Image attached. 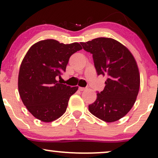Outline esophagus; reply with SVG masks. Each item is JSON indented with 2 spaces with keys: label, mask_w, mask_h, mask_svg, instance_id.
Wrapping results in <instances>:
<instances>
[{
  "label": "esophagus",
  "mask_w": 158,
  "mask_h": 158,
  "mask_svg": "<svg viewBox=\"0 0 158 158\" xmlns=\"http://www.w3.org/2000/svg\"><path fill=\"white\" fill-rule=\"evenodd\" d=\"M79 90H80V91H84V90H87V88H81V87H79Z\"/></svg>",
  "instance_id": "esophagus-1"
}]
</instances>
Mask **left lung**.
I'll return each mask as SVG.
<instances>
[{"label": "left lung", "mask_w": 158, "mask_h": 158, "mask_svg": "<svg viewBox=\"0 0 158 158\" xmlns=\"http://www.w3.org/2000/svg\"><path fill=\"white\" fill-rule=\"evenodd\" d=\"M80 44L93 55L98 75L106 77L104 90L88 106L93 115L107 123L119 120L135 104L139 89V69L131 52L110 38H97Z\"/></svg>", "instance_id": "1"}]
</instances>
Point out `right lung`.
<instances>
[{
	"mask_svg": "<svg viewBox=\"0 0 158 158\" xmlns=\"http://www.w3.org/2000/svg\"><path fill=\"white\" fill-rule=\"evenodd\" d=\"M82 49L79 43L64 44L54 39L40 41L29 49L19 74V92L27 110L35 118L49 123L66 111L70 97L78 87L56 80L65 72L69 59Z\"/></svg>",
	"mask_w": 158,
	"mask_h": 158,
	"instance_id": "obj_1",
	"label": "right lung"
}]
</instances>
